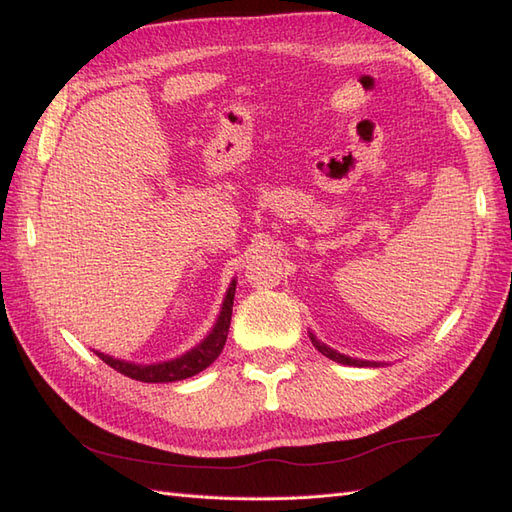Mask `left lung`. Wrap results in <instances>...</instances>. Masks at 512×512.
Listing matches in <instances>:
<instances>
[{
	"instance_id": "8db88e82",
	"label": "left lung",
	"mask_w": 512,
	"mask_h": 512,
	"mask_svg": "<svg viewBox=\"0 0 512 512\" xmlns=\"http://www.w3.org/2000/svg\"><path fill=\"white\" fill-rule=\"evenodd\" d=\"M310 341H312V345L317 347V350H319L323 356H328V358H332V361L341 363V365H354V367H380V365H385V363H376V361H363V358H352V356H347V354L336 352V350H332L330 345L321 343V341L317 339V336H314L312 332H310Z\"/></svg>"
}]
</instances>
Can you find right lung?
I'll return each mask as SVG.
<instances>
[{
  "label": "right lung",
  "instance_id": "add662e5",
  "mask_svg": "<svg viewBox=\"0 0 512 512\" xmlns=\"http://www.w3.org/2000/svg\"><path fill=\"white\" fill-rule=\"evenodd\" d=\"M235 284L233 279L231 286H228L220 314H217V321L213 325V330L204 336V339L191 347L187 354H182L178 358H171V361H162V363H149V365H140V363H129L121 361V358H114L110 354L96 352L94 354L101 358L103 363L114 367L116 372H121L129 378L140 380V383H176V380L191 378L195 374H200L202 369L209 367L217 356L222 354L228 328H231V314H233V297H235Z\"/></svg>",
  "mask_w": 512,
  "mask_h": 512
}]
</instances>
